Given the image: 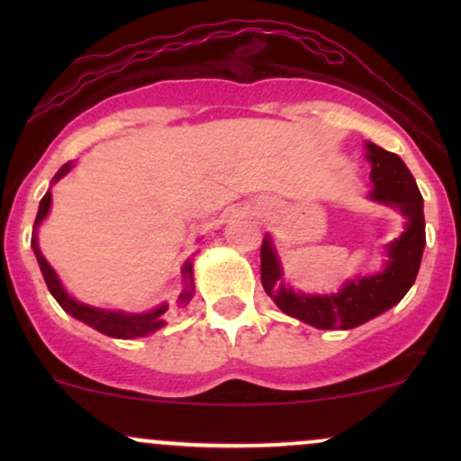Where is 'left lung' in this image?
<instances>
[{"instance_id": "left-lung-1", "label": "left lung", "mask_w": 461, "mask_h": 461, "mask_svg": "<svg viewBox=\"0 0 461 461\" xmlns=\"http://www.w3.org/2000/svg\"><path fill=\"white\" fill-rule=\"evenodd\" d=\"M370 162L368 199L399 210L405 227L399 238L384 247L382 271L347 279L338 293L305 294L284 282V267L271 236H264L260 249L262 285L284 314L308 322L316 330H353L385 310L394 308L416 282L425 251V212L416 179L396 153L366 142Z\"/></svg>"}]
</instances>
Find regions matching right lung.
I'll list each match as a JSON object with an SVG mask.
<instances>
[{"mask_svg":"<svg viewBox=\"0 0 461 461\" xmlns=\"http://www.w3.org/2000/svg\"><path fill=\"white\" fill-rule=\"evenodd\" d=\"M73 167H76V162L62 164V167L58 168L54 179H51V186H54L56 182H60V179L65 177ZM50 210H51V188L47 190L45 197L41 199L39 214H36L34 230H32V249H34V256L36 260H39L41 273H43L45 284L47 288H50L51 297L60 303V308L65 310L67 314H71L73 319L86 322L88 327L105 333V336L121 338V340H134V338L149 336V333L158 331L160 327L167 325V321H164V312L168 310V303H162L158 305V308L147 310V312H123V310L95 308V305L82 303V301L73 299L71 294H68V290L65 288V284L60 282V277H58L54 268H51V264L45 260L43 251H41L39 247V227L47 219ZM182 284L184 288L176 301V308H186L194 297V275H193V260H190V258L182 267Z\"/></svg>","mask_w":461,"mask_h":461,"instance_id":"1","label":"right lung"}]
</instances>
